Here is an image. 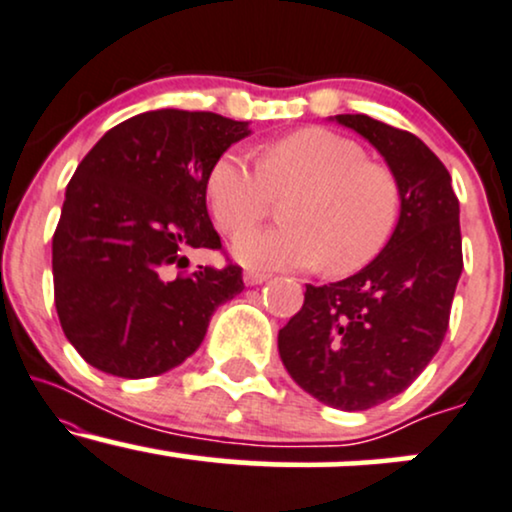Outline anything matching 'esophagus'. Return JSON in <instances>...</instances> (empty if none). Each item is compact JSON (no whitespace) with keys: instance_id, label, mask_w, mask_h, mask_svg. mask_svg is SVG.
Wrapping results in <instances>:
<instances>
[{"instance_id":"obj_1","label":"esophagus","mask_w":512,"mask_h":512,"mask_svg":"<svg viewBox=\"0 0 512 512\" xmlns=\"http://www.w3.org/2000/svg\"><path fill=\"white\" fill-rule=\"evenodd\" d=\"M267 279H269V274H264V272H255V269H248V272L243 274L245 286H260V283H264Z\"/></svg>"}]
</instances>
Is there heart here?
<instances>
[{
	"mask_svg": "<svg viewBox=\"0 0 512 512\" xmlns=\"http://www.w3.org/2000/svg\"><path fill=\"white\" fill-rule=\"evenodd\" d=\"M298 197L288 207L295 226L243 233L236 255L267 269H312L334 276L367 267L386 248L400 217L398 178L367 159L355 140L326 128H300L264 145L260 166L224 152L207 174L214 224L240 233L272 212L276 195Z\"/></svg>",
	"mask_w": 512,
	"mask_h": 512,
	"instance_id": "obj_1",
	"label": "heart"
}]
</instances>
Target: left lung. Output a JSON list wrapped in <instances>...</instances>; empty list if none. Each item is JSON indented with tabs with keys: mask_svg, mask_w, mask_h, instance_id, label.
Listing matches in <instances>:
<instances>
[{
	"mask_svg": "<svg viewBox=\"0 0 512 512\" xmlns=\"http://www.w3.org/2000/svg\"><path fill=\"white\" fill-rule=\"evenodd\" d=\"M386 159L400 217L386 248L348 279L305 288L279 331V355L300 389L338 410L386 403L441 348L463 272L460 205L451 174L417 135L367 114H338Z\"/></svg>",
	"mask_w": 512,
	"mask_h": 512,
	"instance_id": "left-lung-1",
	"label": "left lung"
}]
</instances>
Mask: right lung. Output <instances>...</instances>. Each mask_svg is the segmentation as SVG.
<instances>
[{
    "label": "right lung",
    "mask_w": 512,
    "mask_h": 512,
    "mask_svg": "<svg viewBox=\"0 0 512 512\" xmlns=\"http://www.w3.org/2000/svg\"><path fill=\"white\" fill-rule=\"evenodd\" d=\"M245 135V121L157 109L114 126L78 164L52 274L61 329L88 365L123 379L169 372L243 291L238 264L188 272V252L221 250L207 174Z\"/></svg>",
    "instance_id": "obj_1"
}]
</instances>
